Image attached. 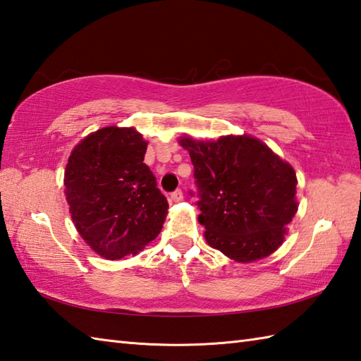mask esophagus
<instances>
[{
  "mask_svg": "<svg viewBox=\"0 0 361 361\" xmlns=\"http://www.w3.org/2000/svg\"><path fill=\"white\" fill-rule=\"evenodd\" d=\"M171 198H172V200H173L175 203L181 202V200H183V190H181V189H176L175 192L171 194Z\"/></svg>",
  "mask_w": 361,
  "mask_h": 361,
  "instance_id": "esophagus-1",
  "label": "esophagus"
}]
</instances>
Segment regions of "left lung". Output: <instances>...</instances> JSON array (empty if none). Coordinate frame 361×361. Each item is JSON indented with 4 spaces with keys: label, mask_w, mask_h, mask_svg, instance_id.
Here are the masks:
<instances>
[{
    "label": "left lung",
    "mask_w": 361,
    "mask_h": 361,
    "mask_svg": "<svg viewBox=\"0 0 361 361\" xmlns=\"http://www.w3.org/2000/svg\"><path fill=\"white\" fill-rule=\"evenodd\" d=\"M180 144L194 164L206 242L237 262L278 250L298 211L293 167L248 135Z\"/></svg>",
    "instance_id": "8db88e82"
}]
</instances>
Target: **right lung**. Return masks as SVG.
<instances>
[{
	"label": "right lung",
	"mask_w": 361,
	"mask_h": 361,
	"mask_svg": "<svg viewBox=\"0 0 361 361\" xmlns=\"http://www.w3.org/2000/svg\"><path fill=\"white\" fill-rule=\"evenodd\" d=\"M135 128L104 127L71 152L65 194L82 239L101 257L118 260L157 239L169 203L144 155Z\"/></svg>",
	"instance_id": "1"
}]
</instances>
